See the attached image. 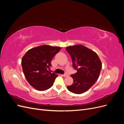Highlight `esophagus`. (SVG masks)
Segmentation results:
<instances>
[{
  "instance_id": "obj_1",
  "label": "esophagus",
  "mask_w": 124,
  "mask_h": 124,
  "mask_svg": "<svg viewBox=\"0 0 124 124\" xmlns=\"http://www.w3.org/2000/svg\"><path fill=\"white\" fill-rule=\"evenodd\" d=\"M62 76L63 77H68V74H64L62 75Z\"/></svg>"
}]
</instances>
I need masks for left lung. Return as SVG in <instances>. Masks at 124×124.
Wrapping results in <instances>:
<instances>
[{
  "label": "left lung",
  "instance_id": "8db88e82",
  "mask_svg": "<svg viewBox=\"0 0 124 124\" xmlns=\"http://www.w3.org/2000/svg\"><path fill=\"white\" fill-rule=\"evenodd\" d=\"M72 61V66L77 72L71 75L73 83L67 89L76 94L87 91L98 79L102 63L95 52L83 45L66 48Z\"/></svg>",
  "mask_w": 124,
  "mask_h": 124
}]
</instances>
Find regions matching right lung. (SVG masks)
<instances>
[{
    "label": "right lung",
    "instance_id": "right-lung-1",
    "mask_svg": "<svg viewBox=\"0 0 124 124\" xmlns=\"http://www.w3.org/2000/svg\"><path fill=\"white\" fill-rule=\"evenodd\" d=\"M61 50L58 46L42 45L31 48L23 56L21 64L24 76L36 90L46 91L53 86L58 75L49 71L51 62Z\"/></svg>",
    "mask_w": 124,
    "mask_h": 124
}]
</instances>
